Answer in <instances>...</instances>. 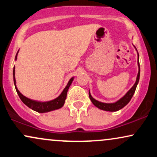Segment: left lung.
I'll list each match as a JSON object with an SVG mask.
<instances>
[{
  "instance_id": "obj_1",
  "label": "left lung",
  "mask_w": 157,
  "mask_h": 157,
  "mask_svg": "<svg viewBox=\"0 0 157 157\" xmlns=\"http://www.w3.org/2000/svg\"><path fill=\"white\" fill-rule=\"evenodd\" d=\"M138 65H139V72L137 75V77H136V80L135 84L133 86V87L126 93V94L123 97H122L120 100L117 102H114V103H103V102H99L97 100H94L92 97H91V94L89 92V98L91 100L92 103L98 109L104 110V111H117L118 110L122 109L124 106H125L130 102L131 99L132 98L133 95L135 92L136 90V86H137L139 80H140V63H139V54H138Z\"/></svg>"
}]
</instances>
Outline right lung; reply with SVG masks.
<instances>
[{"mask_svg":"<svg viewBox=\"0 0 157 157\" xmlns=\"http://www.w3.org/2000/svg\"><path fill=\"white\" fill-rule=\"evenodd\" d=\"M17 55L15 56V60L17 59ZM13 78H14V83H15V89L16 91H17V94L21 100H22V102L25 105L28 106L29 108L32 109L34 111H37V112L39 113H44V112H48V111H53V110H56L60 109L61 107H63V105H64L65 100L66 99V96H67V92H68V89L69 88V86H71V82L74 80V78L71 79L69 81H68L67 86L65 88L63 92L61 93V94L57 98L55 99V100H52V101H48V102H37V101H34V100H30V99L27 98L25 96L21 94L20 91H18V89H17L15 85V67L13 68Z\"/></svg>","mask_w":157,"mask_h":157,"instance_id":"obj_1","label":"right lung"}]
</instances>
